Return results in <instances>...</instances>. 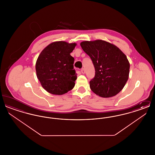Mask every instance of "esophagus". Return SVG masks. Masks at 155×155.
I'll list each match as a JSON object with an SVG mask.
<instances>
[{
  "instance_id": "obj_1",
  "label": "esophagus",
  "mask_w": 155,
  "mask_h": 155,
  "mask_svg": "<svg viewBox=\"0 0 155 155\" xmlns=\"http://www.w3.org/2000/svg\"><path fill=\"white\" fill-rule=\"evenodd\" d=\"M81 73H82V74H85V70L84 68H82V69H81Z\"/></svg>"
}]
</instances>
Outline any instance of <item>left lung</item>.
Masks as SVG:
<instances>
[{"label": "left lung", "instance_id": "1", "mask_svg": "<svg viewBox=\"0 0 155 155\" xmlns=\"http://www.w3.org/2000/svg\"><path fill=\"white\" fill-rule=\"evenodd\" d=\"M80 45L95 69V75L89 82L91 89L102 97L116 95L129 77L130 66L125 54L116 45L103 40L83 41Z\"/></svg>", "mask_w": 155, "mask_h": 155}]
</instances>
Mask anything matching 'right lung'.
Returning <instances> with one entry per match:
<instances>
[{
	"instance_id": "right-lung-1",
	"label": "right lung",
	"mask_w": 155,
	"mask_h": 155,
	"mask_svg": "<svg viewBox=\"0 0 155 155\" xmlns=\"http://www.w3.org/2000/svg\"><path fill=\"white\" fill-rule=\"evenodd\" d=\"M76 43L56 41L48 45L37 59L35 69L42 87L53 95H61L74 88L77 74L70 55Z\"/></svg>"
}]
</instances>
